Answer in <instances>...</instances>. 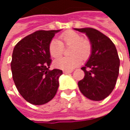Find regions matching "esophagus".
I'll return each mask as SVG.
<instances>
[{
    "instance_id": "1",
    "label": "esophagus",
    "mask_w": 130,
    "mask_h": 130,
    "mask_svg": "<svg viewBox=\"0 0 130 130\" xmlns=\"http://www.w3.org/2000/svg\"><path fill=\"white\" fill-rule=\"evenodd\" d=\"M72 72V71H63V73L64 74H70Z\"/></svg>"
}]
</instances>
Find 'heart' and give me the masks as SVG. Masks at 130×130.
<instances>
[{"label":"heart","instance_id":"1","mask_svg":"<svg viewBox=\"0 0 130 130\" xmlns=\"http://www.w3.org/2000/svg\"><path fill=\"white\" fill-rule=\"evenodd\" d=\"M60 41L52 40L48 45V51L51 56L57 58L62 54L63 46H70L69 55L55 60L54 65L57 68L65 71H71L79 66L83 60L90 57L92 45L89 40L83 38L82 35L74 30H68L60 35Z\"/></svg>","mask_w":130,"mask_h":130}]
</instances>
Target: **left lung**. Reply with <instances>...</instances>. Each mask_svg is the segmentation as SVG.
Returning a JSON list of instances; mask_svg holds the SVG:
<instances>
[{"label":"left lung","instance_id":"8db88e82","mask_svg":"<svg viewBox=\"0 0 130 130\" xmlns=\"http://www.w3.org/2000/svg\"><path fill=\"white\" fill-rule=\"evenodd\" d=\"M74 30L86 35L92 45L90 58L82 68L85 76L78 82L79 90L91 100H102L113 91L119 74L120 59L116 48L109 37L98 30Z\"/></svg>","mask_w":130,"mask_h":130}]
</instances>
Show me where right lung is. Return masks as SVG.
Instances as JSON below:
<instances>
[{
	"label": "right lung",
	"instance_id": "right-lung-1",
	"mask_svg": "<svg viewBox=\"0 0 130 130\" xmlns=\"http://www.w3.org/2000/svg\"><path fill=\"white\" fill-rule=\"evenodd\" d=\"M57 30H37L19 41L11 62L12 78L19 93L29 103L42 105L56 95L62 71L49 70L48 45Z\"/></svg>",
	"mask_w": 130,
	"mask_h": 130
}]
</instances>
